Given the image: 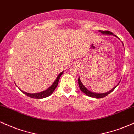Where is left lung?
I'll return each mask as SVG.
<instances>
[{
    "mask_svg": "<svg viewBox=\"0 0 134 134\" xmlns=\"http://www.w3.org/2000/svg\"><path fill=\"white\" fill-rule=\"evenodd\" d=\"M99 32H101L102 34H107V35H113V33H112V32H110V31H107V30H105V31H103V30H99ZM114 36L117 37L116 35H114ZM78 83H79V87H80V89L81 90V91L82 92L85 93V94H86L87 96L91 97H93V98H96V99H100V98H103V97H105V96H107V95H109V93H110L112 92V91H114V89H115L116 87L117 86V85H116L115 87H114L112 88V90H110V91H109L108 92H106V93H95V92H92L88 91V90L87 88L84 85H83V83L81 82V81H80V78L79 77V79H78ZM119 84V83H118Z\"/></svg>",
    "mask_w": 134,
    "mask_h": 134,
    "instance_id": "8db88e82",
    "label": "left lung"
}]
</instances>
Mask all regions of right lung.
<instances>
[{"label": "right lung", "instance_id": "1", "mask_svg": "<svg viewBox=\"0 0 134 134\" xmlns=\"http://www.w3.org/2000/svg\"><path fill=\"white\" fill-rule=\"evenodd\" d=\"M63 72H62L61 73L59 74V75H58L57 78H56V79L54 81V82L52 83V85L49 88H47V89L46 90V91L41 92L35 93H30L25 92L22 91V90L20 89H20V91L22 92V93H24V94H25L26 96L30 97H31V98H34V99H43V98L51 96L52 93L54 92L55 89L56 87H57L58 83H59V79H60V77L61 75H62Z\"/></svg>", "mask_w": 134, "mask_h": 134}]
</instances>
